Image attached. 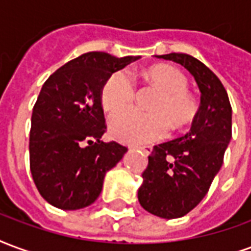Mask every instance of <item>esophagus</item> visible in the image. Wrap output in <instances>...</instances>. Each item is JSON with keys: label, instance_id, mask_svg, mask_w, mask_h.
Returning a JSON list of instances; mask_svg holds the SVG:
<instances>
[{"label": "esophagus", "instance_id": "1", "mask_svg": "<svg viewBox=\"0 0 251 251\" xmlns=\"http://www.w3.org/2000/svg\"><path fill=\"white\" fill-rule=\"evenodd\" d=\"M136 148H139V150H142L144 153H147V155H150V153L152 152L153 148L151 147V146H138Z\"/></svg>", "mask_w": 251, "mask_h": 251}]
</instances>
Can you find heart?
<instances>
[{
  "label": "heart",
  "instance_id": "obj_1",
  "mask_svg": "<svg viewBox=\"0 0 251 251\" xmlns=\"http://www.w3.org/2000/svg\"><path fill=\"white\" fill-rule=\"evenodd\" d=\"M148 80L162 91L151 104L152 112L124 108L111 115L109 132L126 143H148L167 136L170 124L182 128L191 123L198 107L187 92V78L176 68L156 65L148 69ZM135 83L128 71H116L101 88V104L105 111H115L132 103Z\"/></svg>",
  "mask_w": 251,
  "mask_h": 251
}]
</instances>
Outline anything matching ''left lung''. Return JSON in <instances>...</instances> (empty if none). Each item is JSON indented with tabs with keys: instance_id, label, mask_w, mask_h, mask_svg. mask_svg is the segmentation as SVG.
<instances>
[{
	"instance_id": "8db88e82",
	"label": "left lung",
	"mask_w": 251,
	"mask_h": 251,
	"mask_svg": "<svg viewBox=\"0 0 251 251\" xmlns=\"http://www.w3.org/2000/svg\"><path fill=\"white\" fill-rule=\"evenodd\" d=\"M158 57L186 68L201 92V105L190 131L153 147L138 191L144 210L174 219L190 213L204 198L222 167L231 139V105L221 80L199 60L186 53Z\"/></svg>"
}]
</instances>
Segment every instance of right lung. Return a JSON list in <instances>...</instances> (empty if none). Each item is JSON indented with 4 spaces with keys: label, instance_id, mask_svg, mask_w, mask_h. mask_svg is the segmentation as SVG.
<instances>
[{
    "label": "right lung",
    "instance_id": "1",
    "mask_svg": "<svg viewBox=\"0 0 251 251\" xmlns=\"http://www.w3.org/2000/svg\"><path fill=\"white\" fill-rule=\"evenodd\" d=\"M88 52L58 68L44 83L33 107L30 173L45 201L61 210L92 204L107 171L127 147L104 143L101 88L113 72L139 60Z\"/></svg>",
    "mask_w": 251,
    "mask_h": 251
}]
</instances>
